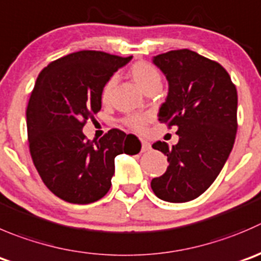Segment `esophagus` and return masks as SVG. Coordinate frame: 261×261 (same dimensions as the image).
<instances>
[{
    "instance_id": "34e87169",
    "label": "esophagus",
    "mask_w": 261,
    "mask_h": 261,
    "mask_svg": "<svg viewBox=\"0 0 261 261\" xmlns=\"http://www.w3.org/2000/svg\"><path fill=\"white\" fill-rule=\"evenodd\" d=\"M151 149L150 143H148L146 140L141 139V151H149Z\"/></svg>"
}]
</instances>
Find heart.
<instances>
[{
	"mask_svg": "<svg viewBox=\"0 0 261 261\" xmlns=\"http://www.w3.org/2000/svg\"><path fill=\"white\" fill-rule=\"evenodd\" d=\"M130 75L133 77L134 82L136 83L139 88H140L143 92H145L149 87L154 84H161V74H159L158 70L151 65V63L145 62V61H138L131 66L130 69ZM116 79L115 77H110L107 82L103 85L102 90H100V100L102 103L107 105L110 103L111 98H112V92L113 88H115ZM149 121V116L144 115V113H134V115L127 116V117L123 120L126 126L131 128L134 131H141L145 128L146 122Z\"/></svg>",
	"mask_w": 261,
	"mask_h": 261,
	"instance_id": "b5f03b06",
	"label": "heart"
}]
</instances>
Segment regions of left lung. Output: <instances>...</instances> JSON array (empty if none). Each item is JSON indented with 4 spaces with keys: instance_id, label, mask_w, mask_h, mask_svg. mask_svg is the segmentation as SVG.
Returning a JSON list of instances; mask_svg holds the SVG:
<instances>
[{
    "instance_id": "1",
    "label": "left lung",
    "mask_w": 261,
    "mask_h": 261,
    "mask_svg": "<svg viewBox=\"0 0 261 261\" xmlns=\"http://www.w3.org/2000/svg\"><path fill=\"white\" fill-rule=\"evenodd\" d=\"M168 80V95L159 118L177 127L178 143L153 148L167 155L169 166L151 179L159 199L186 203L208 190L223 168L237 133V90L222 65L190 49H176L154 57Z\"/></svg>"
}]
</instances>
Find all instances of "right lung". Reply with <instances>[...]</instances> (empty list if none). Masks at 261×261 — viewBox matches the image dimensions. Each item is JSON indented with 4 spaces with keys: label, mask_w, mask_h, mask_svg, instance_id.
<instances>
[{
    "label": "right lung",
    "mask_w": 261,
    "mask_h": 261,
    "mask_svg": "<svg viewBox=\"0 0 261 261\" xmlns=\"http://www.w3.org/2000/svg\"><path fill=\"white\" fill-rule=\"evenodd\" d=\"M130 60L79 50L53 61L38 75L27 108L30 155L45 186L67 203L102 199L111 189L115 158L131 151L134 135L118 128L98 141L83 134L87 121L102 108L105 83Z\"/></svg>",
    "instance_id": "right-lung-1"
}]
</instances>
